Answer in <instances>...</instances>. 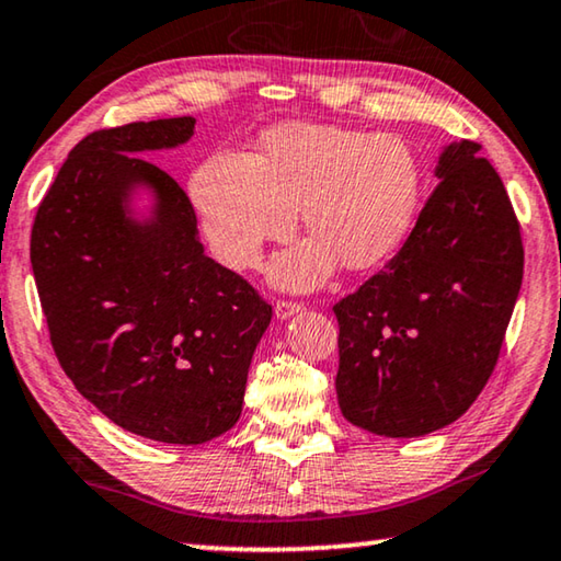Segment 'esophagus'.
Masks as SVG:
<instances>
[{"label": "esophagus", "mask_w": 561, "mask_h": 561, "mask_svg": "<svg viewBox=\"0 0 561 561\" xmlns=\"http://www.w3.org/2000/svg\"><path fill=\"white\" fill-rule=\"evenodd\" d=\"M302 305L295 302V299H277V305H274V314L279 317V320H287V317L297 314Z\"/></svg>", "instance_id": "1"}]
</instances>
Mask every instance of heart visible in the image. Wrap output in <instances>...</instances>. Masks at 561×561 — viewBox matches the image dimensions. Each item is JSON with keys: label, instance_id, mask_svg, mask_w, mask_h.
<instances>
[{"label": "heart", "instance_id": "1", "mask_svg": "<svg viewBox=\"0 0 561 561\" xmlns=\"http://www.w3.org/2000/svg\"><path fill=\"white\" fill-rule=\"evenodd\" d=\"M417 196L421 165L403 138L340 125L272 130L262 156L216 150L191 179L208 244L237 272L254 270L302 211L314 239L274 262L289 289L320 284L337 259L350 270L382 262L411 229Z\"/></svg>", "mask_w": 561, "mask_h": 561}]
</instances>
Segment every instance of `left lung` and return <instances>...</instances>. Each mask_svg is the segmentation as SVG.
I'll list each match as a JSON object with an SVG mask.
<instances>
[{
    "label": "left lung",
    "instance_id": "obj_1",
    "mask_svg": "<svg viewBox=\"0 0 561 561\" xmlns=\"http://www.w3.org/2000/svg\"><path fill=\"white\" fill-rule=\"evenodd\" d=\"M476 140L450 144L400 252L332 307L342 415L413 438L461 417L499 363L524 274L522 227Z\"/></svg>",
    "mask_w": 561,
    "mask_h": 561
}]
</instances>
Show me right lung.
I'll list each match as a JSON object with an SVG mask.
<instances>
[{"mask_svg": "<svg viewBox=\"0 0 561 561\" xmlns=\"http://www.w3.org/2000/svg\"><path fill=\"white\" fill-rule=\"evenodd\" d=\"M194 118L128 123L70 150L32 224L30 259L49 342L82 398L121 428L196 446L233 428L272 305L198 241L191 198L144 150L194 136ZM146 182L157 219L124 196Z\"/></svg>", "mask_w": 561, "mask_h": 561, "instance_id": "add662e5", "label": "right lung"}]
</instances>
